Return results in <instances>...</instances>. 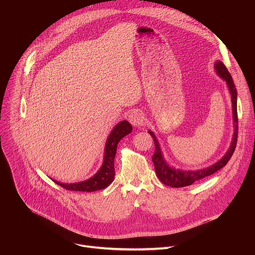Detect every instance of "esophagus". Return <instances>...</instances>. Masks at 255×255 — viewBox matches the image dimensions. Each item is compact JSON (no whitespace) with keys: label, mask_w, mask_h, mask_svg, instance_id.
<instances>
[{"label":"esophagus","mask_w":255,"mask_h":255,"mask_svg":"<svg viewBox=\"0 0 255 255\" xmlns=\"http://www.w3.org/2000/svg\"><path fill=\"white\" fill-rule=\"evenodd\" d=\"M128 120L134 127H138V126H141L144 123V116L141 112H139L137 110H134L129 114Z\"/></svg>","instance_id":"34e87169"}]
</instances>
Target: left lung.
I'll return each instance as SVG.
<instances>
[{
	"label": "left lung",
	"instance_id": "obj_1",
	"mask_svg": "<svg viewBox=\"0 0 255 255\" xmlns=\"http://www.w3.org/2000/svg\"><path fill=\"white\" fill-rule=\"evenodd\" d=\"M216 72L223 81L226 82L227 87L229 89L230 95H231V101H232V113H233V123H234V134L231 141V145L226 152V154L216 163L213 165L203 168V169H197V170H181L176 169L167 164V162L164 160L159 143L152 131H148V133L151 135L154 141L155 145V151L152 155V161L154 164L155 172L157 177L160 179L161 183H163L166 186H169L171 188H183L190 186L194 184L195 181L200 180L206 176H209L219 169H221L223 166L227 164V162L230 160L237 143V135H238V117H237V91L235 89L234 82L232 80L231 75L229 74L228 69L224 65V63L220 60L216 61L214 65Z\"/></svg>",
	"mask_w": 255,
	"mask_h": 255
}]
</instances>
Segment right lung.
I'll return each instance as SVG.
<instances>
[{
  "label": "right lung",
  "mask_w": 255,
  "mask_h": 255,
  "mask_svg": "<svg viewBox=\"0 0 255 255\" xmlns=\"http://www.w3.org/2000/svg\"><path fill=\"white\" fill-rule=\"evenodd\" d=\"M132 132L131 124L124 120L119 122L111 131L109 135L106 146H105V154L104 161L101 168L98 172L90 177L87 180L81 181V183L75 184H62L57 180L53 181L55 184L59 185L65 190L68 191H79V192H95L99 190H103L111 185L115 176V168H114V159L117 151V145L119 141Z\"/></svg>",
  "instance_id": "add662e5"
}]
</instances>
